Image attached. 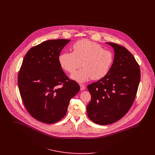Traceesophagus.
I'll use <instances>...</instances> for the list:
<instances>
[{
	"instance_id": "1",
	"label": "esophagus",
	"mask_w": 155,
	"mask_h": 155,
	"mask_svg": "<svg viewBox=\"0 0 155 155\" xmlns=\"http://www.w3.org/2000/svg\"><path fill=\"white\" fill-rule=\"evenodd\" d=\"M80 87H81V90L83 91L85 89V85L84 84H80Z\"/></svg>"
}]
</instances>
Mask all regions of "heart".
I'll use <instances>...</instances> for the list:
<instances>
[{
	"label": "heart",
	"mask_w": 155,
	"mask_h": 155,
	"mask_svg": "<svg viewBox=\"0 0 155 155\" xmlns=\"http://www.w3.org/2000/svg\"><path fill=\"white\" fill-rule=\"evenodd\" d=\"M58 61L62 68L70 73L74 72L82 65L84 68L71 74V78L82 83L91 78L99 80L105 77L113 65L114 55L110 51L104 49L101 45L84 40L73 45V52L60 54Z\"/></svg>",
	"instance_id": "obj_1"
}]
</instances>
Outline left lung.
<instances>
[{
    "label": "left lung",
    "mask_w": 155,
    "mask_h": 155,
    "mask_svg": "<svg viewBox=\"0 0 155 155\" xmlns=\"http://www.w3.org/2000/svg\"><path fill=\"white\" fill-rule=\"evenodd\" d=\"M113 47L114 57L108 74L88 85L91 100L88 116L94 123L106 125L124 117L134 101L140 81V69L132 54L120 45L106 42Z\"/></svg>",
    "instance_id": "left-lung-1"
}]
</instances>
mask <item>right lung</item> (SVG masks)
<instances>
[{"label": "right lung", "instance_id": "1", "mask_svg": "<svg viewBox=\"0 0 155 155\" xmlns=\"http://www.w3.org/2000/svg\"><path fill=\"white\" fill-rule=\"evenodd\" d=\"M70 41H44L25 54L18 76L22 102L30 114L45 124H54L66 114L70 100L79 91L58 61L63 48Z\"/></svg>", "mask_w": 155, "mask_h": 155}]
</instances>
